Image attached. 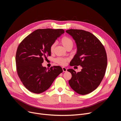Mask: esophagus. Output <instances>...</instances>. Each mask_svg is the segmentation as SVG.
<instances>
[{
  "mask_svg": "<svg viewBox=\"0 0 121 121\" xmlns=\"http://www.w3.org/2000/svg\"><path fill=\"white\" fill-rule=\"evenodd\" d=\"M62 69H63V71L64 72H67V69H66V68H65V67H63V68H62Z\"/></svg>",
  "mask_w": 121,
  "mask_h": 121,
  "instance_id": "34e87169",
  "label": "esophagus"
}]
</instances>
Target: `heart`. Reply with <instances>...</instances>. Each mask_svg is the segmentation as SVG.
Returning a JSON list of instances; mask_svg holds the SVG:
<instances>
[{"label": "heart", "mask_w": 121, "mask_h": 121, "mask_svg": "<svg viewBox=\"0 0 121 121\" xmlns=\"http://www.w3.org/2000/svg\"><path fill=\"white\" fill-rule=\"evenodd\" d=\"M61 43L62 45L64 46L66 49L69 48H72L73 45V42L71 38L68 36H64L61 39ZM55 47V43H53L51 44L50 46V52H53L54 48ZM67 61V59L66 58H62V57H58L55 59V62L60 65L64 66L66 64V63Z\"/></svg>", "instance_id": "obj_1"}]
</instances>
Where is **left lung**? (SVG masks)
<instances>
[{
    "instance_id": "8db88e82",
    "label": "left lung",
    "mask_w": 121,
    "mask_h": 121,
    "mask_svg": "<svg viewBox=\"0 0 121 121\" xmlns=\"http://www.w3.org/2000/svg\"><path fill=\"white\" fill-rule=\"evenodd\" d=\"M66 32L72 36L77 46V53L69 65L82 67L78 73L73 69H68L72 75L69 85L80 95L90 93L99 86L105 73L107 58L105 48L89 32L73 29Z\"/></svg>"
}]
</instances>
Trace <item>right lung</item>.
Listing matches in <instances>:
<instances>
[{"instance_id":"right-lung-1","label":"right lung","mask_w":121,"mask_h":121,"mask_svg":"<svg viewBox=\"0 0 121 121\" xmlns=\"http://www.w3.org/2000/svg\"><path fill=\"white\" fill-rule=\"evenodd\" d=\"M64 33L62 29H37L18 45L16 55L17 71L22 84L29 91L40 94L46 91L63 72L59 66L48 69L42 64L44 58L51 55V44Z\"/></svg>"}]
</instances>
